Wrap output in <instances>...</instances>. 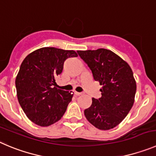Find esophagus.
Returning a JSON list of instances; mask_svg holds the SVG:
<instances>
[{
  "instance_id": "esophagus-1",
  "label": "esophagus",
  "mask_w": 156,
  "mask_h": 156,
  "mask_svg": "<svg viewBox=\"0 0 156 156\" xmlns=\"http://www.w3.org/2000/svg\"><path fill=\"white\" fill-rule=\"evenodd\" d=\"M75 95H81V94H82V93L78 92V91H75Z\"/></svg>"
}]
</instances>
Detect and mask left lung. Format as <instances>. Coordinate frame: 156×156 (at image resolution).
Instances as JSON below:
<instances>
[{
	"label": "left lung",
	"mask_w": 156,
	"mask_h": 156,
	"mask_svg": "<svg viewBox=\"0 0 156 156\" xmlns=\"http://www.w3.org/2000/svg\"><path fill=\"white\" fill-rule=\"evenodd\" d=\"M88 65L94 79L102 85L101 97L92 98V104L85 110L91 125L101 130L117 126L129 114L135 101L136 82L127 62L110 50L78 51Z\"/></svg>",
	"instance_id": "8db88e82"
}]
</instances>
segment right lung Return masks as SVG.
Instances as JSON below:
<instances>
[{"instance_id":"1","label":"right lung","mask_w":156,"mask_h":156,"mask_svg":"<svg viewBox=\"0 0 156 156\" xmlns=\"http://www.w3.org/2000/svg\"><path fill=\"white\" fill-rule=\"evenodd\" d=\"M77 56L75 51L47 47L31 52L24 59L15 80L17 99L34 124L49 126L66 112L73 92L58 89L55 78L62 72L67 58Z\"/></svg>"}]
</instances>
